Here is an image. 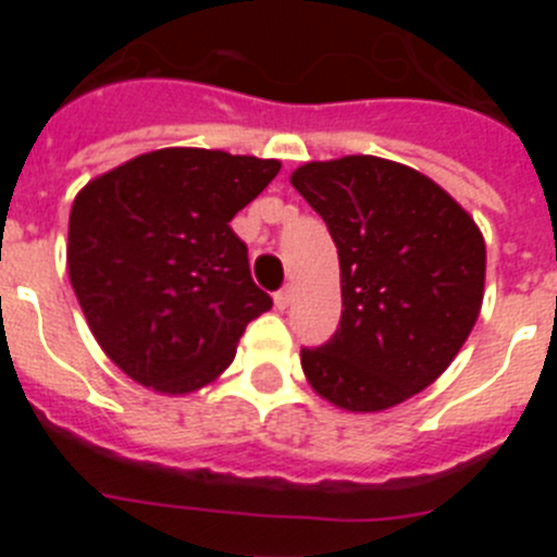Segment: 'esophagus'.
I'll return each mask as SVG.
<instances>
[{"label": "esophagus", "mask_w": 557, "mask_h": 557, "mask_svg": "<svg viewBox=\"0 0 557 557\" xmlns=\"http://www.w3.org/2000/svg\"><path fill=\"white\" fill-rule=\"evenodd\" d=\"M293 304V287H284L275 293V309H287Z\"/></svg>", "instance_id": "1"}]
</instances>
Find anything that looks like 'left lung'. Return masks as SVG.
<instances>
[{"instance_id": "obj_1", "label": "left lung", "mask_w": 557, "mask_h": 557, "mask_svg": "<svg viewBox=\"0 0 557 557\" xmlns=\"http://www.w3.org/2000/svg\"><path fill=\"white\" fill-rule=\"evenodd\" d=\"M339 256V326L304 348L329 405L382 412L430 387L462 348L485 293V239L432 178L398 161L343 156L289 175Z\"/></svg>"}]
</instances>
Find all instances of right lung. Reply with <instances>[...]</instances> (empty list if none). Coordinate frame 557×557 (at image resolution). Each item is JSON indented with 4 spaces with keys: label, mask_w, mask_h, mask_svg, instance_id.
I'll return each mask as SVG.
<instances>
[{
    "label": "right lung",
    "mask_w": 557,
    "mask_h": 557,
    "mask_svg": "<svg viewBox=\"0 0 557 557\" xmlns=\"http://www.w3.org/2000/svg\"><path fill=\"white\" fill-rule=\"evenodd\" d=\"M278 170L275 159L164 147L77 191L69 278L95 339L133 382L164 396L200 391L273 307L228 223Z\"/></svg>",
    "instance_id": "right-lung-1"
}]
</instances>
